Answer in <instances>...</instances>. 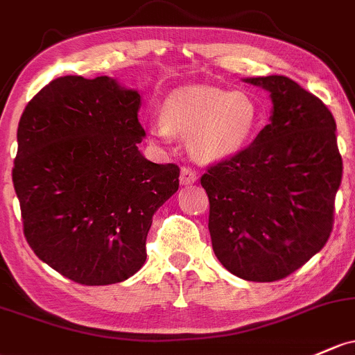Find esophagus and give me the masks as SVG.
Masks as SVG:
<instances>
[{
    "label": "esophagus",
    "mask_w": 355,
    "mask_h": 355,
    "mask_svg": "<svg viewBox=\"0 0 355 355\" xmlns=\"http://www.w3.org/2000/svg\"><path fill=\"white\" fill-rule=\"evenodd\" d=\"M196 179H198V174L194 173L191 167H182V169H181V178H179L181 184H184V186L193 184V182H196Z\"/></svg>",
    "instance_id": "obj_1"
}]
</instances>
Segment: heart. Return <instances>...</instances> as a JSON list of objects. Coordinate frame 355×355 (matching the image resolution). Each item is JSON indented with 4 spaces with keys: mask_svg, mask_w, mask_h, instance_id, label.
Wrapping results in <instances>:
<instances>
[{
    "mask_svg": "<svg viewBox=\"0 0 355 355\" xmlns=\"http://www.w3.org/2000/svg\"><path fill=\"white\" fill-rule=\"evenodd\" d=\"M162 125L152 128L166 140L188 135V148L198 161L230 159L250 144L261 123L257 101L247 91L191 86L174 91L161 110Z\"/></svg>",
    "mask_w": 355,
    "mask_h": 355,
    "instance_id": "b5f03b06",
    "label": "heart"
}]
</instances>
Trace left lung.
I'll use <instances>...</instances> for the list:
<instances>
[{
    "mask_svg": "<svg viewBox=\"0 0 355 355\" xmlns=\"http://www.w3.org/2000/svg\"><path fill=\"white\" fill-rule=\"evenodd\" d=\"M272 98L270 123L237 155L207 167L215 255L235 276L284 279L323 249L334 228L342 155L325 103L286 76L250 78Z\"/></svg>",
    "mask_w": 355,
    "mask_h": 355,
    "instance_id": "1",
    "label": "left lung"
}]
</instances>
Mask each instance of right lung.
Listing matches in <instances>:
<instances>
[{
  "label": "right lung",
  "mask_w": 355,
  "mask_h": 355,
  "mask_svg": "<svg viewBox=\"0 0 355 355\" xmlns=\"http://www.w3.org/2000/svg\"><path fill=\"white\" fill-rule=\"evenodd\" d=\"M140 94L100 76L57 78L28 101L11 171L24 235L40 261L86 286L128 279L152 216L178 191L176 164L139 150Z\"/></svg>",
  "instance_id": "add662e5"
}]
</instances>
